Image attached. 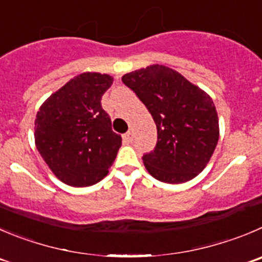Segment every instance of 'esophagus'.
I'll list each match as a JSON object with an SVG mask.
<instances>
[{"instance_id": "1", "label": "esophagus", "mask_w": 262, "mask_h": 262, "mask_svg": "<svg viewBox=\"0 0 262 262\" xmlns=\"http://www.w3.org/2000/svg\"><path fill=\"white\" fill-rule=\"evenodd\" d=\"M133 139H134L133 131H128V133H126V134H124V135H123L124 143H131V141H133Z\"/></svg>"}]
</instances>
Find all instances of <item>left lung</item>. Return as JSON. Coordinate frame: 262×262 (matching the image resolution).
Wrapping results in <instances>:
<instances>
[{
	"mask_svg": "<svg viewBox=\"0 0 262 262\" xmlns=\"http://www.w3.org/2000/svg\"><path fill=\"white\" fill-rule=\"evenodd\" d=\"M122 82L145 104L157 124L156 149L143 157L146 171L167 184H183L198 176L220 136L211 96L179 72L159 64L126 73Z\"/></svg>",
	"mask_w": 262,
	"mask_h": 262,
	"instance_id": "left-lung-1",
	"label": "left lung"
}]
</instances>
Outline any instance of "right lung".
<instances>
[{"mask_svg": "<svg viewBox=\"0 0 262 262\" xmlns=\"http://www.w3.org/2000/svg\"><path fill=\"white\" fill-rule=\"evenodd\" d=\"M113 77L78 74L43 101L34 121V143L50 170L76 188L103 180L116 159L122 138L101 108Z\"/></svg>", "mask_w": 262, "mask_h": 262, "instance_id": "1", "label": "right lung"}]
</instances>
